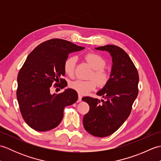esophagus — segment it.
<instances>
[{"instance_id": "34e87169", "label": "esophagus", "mask_w": 161, "mask_h": 161, "mask_svg": "<svg viewBox=\"0 0 161 161\" xmlns=\"http://www.w3.org/2000/svg\"><path fill=\"white\" fill-rule=\"evenodd\" d=\"M81 101V96L80 95H78V100H77V102H80Z\"/></svg>"}]
</instances>
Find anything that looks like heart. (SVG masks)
Instances as JSON below:
<instances>
[{
	"label": "heart",
	"instance_id": "obj_1",
	"mask_svg": "<svg viewBox=\"0 0 161 161\" xmlns=\"http://www.w3.org/2000/svg\"><path fill=\"white\" fill-rule=\"evenodd\" d=\"M85 59L94 69L93 73L91 75V78L96 79L97 83L101 86H104L107 84L110 77V75L103 68L106 65V61L104 58L96 53H88L85 56ZM76 61V57L70 56L68 57L64 63V72L70 77L74 74ZM96 80L94 79L88 81L77 80L71 81L70 86L79 94L86 95L96 88L97 85Z\"/></svg>",
	"mask_w": 161,
	"mask_h": 161
}]
</instances>
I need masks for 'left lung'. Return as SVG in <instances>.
Wrapping results in <instances>:
<instances>
[{"instance_id": "1", "label": "left lung", "mask_w": 161, "mask_h": 161, "mask_svg": "<svg viewBox=\"0 0 161 161\" xmlns=\"http://www.w3.org/2000/svg\"><path fill=\"white\" fill-rule=\"evenodd\" d=\"M107 51L112 58L110 77L97 95L104 98L84 97L89 111L84 116V129L96 137H106L120 127L130 115L132 105L138 96L139 76L131 58L124 50L114 45L95 47Z\"/></svg>"}]
</instances>
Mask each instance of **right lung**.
Instances as JSON below:
<instances>
[{
	"mask_svg": "<svg viewBox=\"0 0 161 161\" xmlns=\"http://www.w3.org/2000/svg\"><path fill=\"white\" fill-rule=\"evenodd\" d=\"M84 47L60 39L41 43L27 57L20 70L17 83V100L20 114L32 129L46 131L60 124L65 107L77 102V92L72 88L61 93L51 94L53 83L66 87L64 63L68 54L84 50Z\"/></svg>",
	"mask_w": 161,
	"mask_h": 161,
	"instance_id": "right-lung-1",
	"label": "right lung"
}]
</instances>
